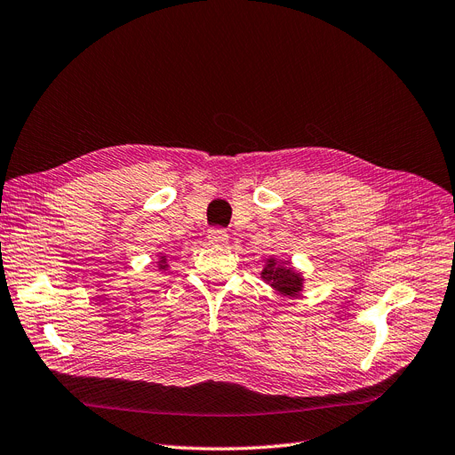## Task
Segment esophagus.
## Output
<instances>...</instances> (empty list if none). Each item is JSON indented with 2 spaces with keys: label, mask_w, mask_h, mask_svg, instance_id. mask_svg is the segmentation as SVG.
<instances>
[{
  "label": "esophagus",
  "mask_w": 455,
  "mask_h": 455,
  "mask_svg": "<svg viewBox=\"0 0 455 455\" xmlns=\"http://www.w3.org/2000/svg\"><path fill=\"white\" fill-rule=\"evenodd\" d=\"M208 240L213 245H227L228 243V234L223 228H212L208 232Z\"/></svg>",
  "instance_id": "34e87169"
}]
</instances>
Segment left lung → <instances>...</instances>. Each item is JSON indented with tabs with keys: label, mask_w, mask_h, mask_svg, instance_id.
<instances>
[{
	"label": "left lung",
	"mask_w": 455,
	"mask_h": 455,
	"mask_svg": "<svg viewBox=\"0 0 455 455\" xmlns=\"http://www.w3.org/2000/svg\"><path fill=\"white\" fill-rule=\"evenodd\" d=\"M260 276L275 291L288 295V298L303 291V275L298 269H293L286 260H276L269 256Z\"/></svg>",
	"instance_id": "1"
}]
</instances>
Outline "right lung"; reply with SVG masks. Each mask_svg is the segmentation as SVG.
I'll return each instance as SVG.
<instances>
[{"mask_svg": "<svg viewBox=\"0 0 455 455\" xmlns=\"http://www.w3.org/2000/svg\"><path fill=\"white\" fill-rule=\"evenodd\" d=\"M169 262H167V256H160V260H157V269L160 271H167Z\"/></svg>", "mask_w": 455, "mask_h": 455, "instance_id": "right-lung-1", "label": "right lung"}]
</instances>
